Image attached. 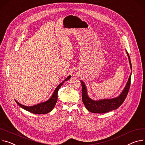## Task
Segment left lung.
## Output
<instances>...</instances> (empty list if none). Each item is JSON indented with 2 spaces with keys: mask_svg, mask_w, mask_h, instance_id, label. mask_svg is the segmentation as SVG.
<instances>
[{
  "mask_svg": "<svg viewBox=\"0 0 145 145\" xmlns=\"http://www.w3.org/2000/svg\"><path fill=\"white\" fill-rule=\"evenodd\" d=\"M127 55L128 56L129 64L131 65V69L132 70V65L130 60L129 56L128 53L127 52ZM131 74L129 77L128 81L127 83V85L124 89L123 91L117 97L111 99H103L99 100V101H93L91 99L88 97L87 95V90L85 84L81 81L82 85V102L86 107V109L89 111L90 112L93 113H105L109 112L110 111L116 110L118 108L123 102H124L125 98L128 95V93L129 90L130 85H131Z\"/></svg>",
  "mask_w": 145,
  "mask_h": 145,
  "instance_id": "8db88e82",
  "label": "left lung"
}]
</instances>
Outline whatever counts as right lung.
I'll return each mask as SVG.
<instances>
[{
    "label": "right lung",
    "instance_id": "right-lung-1",
    "mask_svg": "<svg viewBox=\"0 0 145 145\" xmlns=\"http://www.w3.org/2000/svg\"><path fill=\"white\" fill-rule=\"evenodd\" d=\"M70 78H71V76H69L63 82L60 83L57 86V88H56V89L54 90L52 97L46 102H44L33 106H26L19 103L18 102L16 101V100L15 101L21 107L26 110L27 111L32 113L37 114H47L50 112V111L54 107L56 104V102L57 101V92L60 88L63 85L64 81L69 80V79H70Z\"/></svg>",
    "mask_w": 145,
    "mask_h": 145
}]
</instances>
